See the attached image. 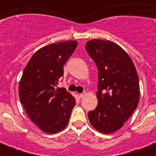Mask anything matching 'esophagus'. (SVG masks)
<instances>
[{"mask_svg": "<svg viewBox=\"0 0 156 156\" xmlns=\"http://www.w3.org/2000/svg\"><path fill=\"white\" fill-rule=\"evenodd\" d=\"M86 95V92H83V93H81V94H79V95H78V96H79V98H80V99H82V98L84 97V95Z\"/></svg>", "mask_w": 156, "mask_h": 156, "instance_id": "obj_1", "label": "esophagus"}]
</instances>
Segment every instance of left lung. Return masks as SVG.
<instances>
[{"instance_id": "obj_1", "label": "left lung", "mask_w": 156, "mask_h": 156, "mask_svg": "<svg viewBox=\"0 0 156 156\" xmlns=\"http://www.w3.org/2000/svg\"><path fill=\"white\" fill-rule=\"evenodd\" d=\"M86 50L98 69L96 108L88 112L91 126L103 133L118 130L133 114L139 101V80L133 62L119 45L92 40Z\"/></svg>"}]
</instances>
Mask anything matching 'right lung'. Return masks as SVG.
<instances>
[{"mask_svg":"<svg viewBox=\"0 0 156 156\" xmlns=\"http://www.w3.org/2000/svg\"><path fill=\"white\" fill-rule=\"evenodd\" d=\"M77 45L68 40L44 46L34 53L23 70L18 87L20 101L30 120L45 133L66 128L76 104L66 88L57 85L64 75V65Z\"/></svg>","mask_w":156,"mask_h":156,"instance_id":"add662e5","label":"right lung"}]
</instances>
